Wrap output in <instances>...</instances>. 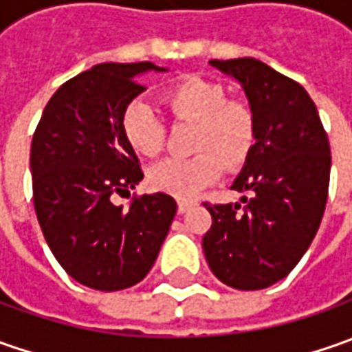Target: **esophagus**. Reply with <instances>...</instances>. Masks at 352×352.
Segmentation results:
<instances>
[{"label":"esophagus","instance_id":"obj_1","mask_svg":"<svg viewBox=\"0 0 352 352\" xmlns=\"http://www.w3.org/2000/svg\"><path fill=\"white\" fill-rule=\"evenodd\" d=\"M192 206H194L192 199H178V211H180V213H186Z\"/></svg>","mask_w":352,"mask_h":352}]
</instances>
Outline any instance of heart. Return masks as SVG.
<instances>
[{
  "label": "heart",
  "mask_w": 352,
  "mask_h": 352,
  "mask_svg": "<svg viewBox=\"0 0 352 352\" xmlns=\"http://www.w3.org/2000/svg\"><path fill=\"white\" fill-rule=\"evenodd\" d=\"M162 105L176 121L196 123L192 158H164L148 170V184L176 197L196 196L227 166H239L254 142V116L245 103L229 102L223 86L188 78L162 91ZM125 139L142 156L164 146V123L148 103L133 102L123 116Z\"/></svg>",
  "instance_id": "obj_1"
}]
</instances>
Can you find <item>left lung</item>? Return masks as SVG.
I'll list each match as a JSON object with an SVG mask.
<instances>
[{
    "label": "left lung",
    "instance_id": "1",
    "mask_svg": "<svg viewBox=\"0 0 352 352\" xmlns=\"http://www.w3.org/2000/svg\"><path fill=\"white\" fill-rule=\"evenodd\" d=\"M243 88L254 144L231 190L235 204L211 206L204 252L211 272L235 290H263L286 278L318 233L331 148L318 107L298 82L254 58L210 60Z\"/></svg>",
    "mask_w": 352,
    "mask_h": 352
}]
</instances>
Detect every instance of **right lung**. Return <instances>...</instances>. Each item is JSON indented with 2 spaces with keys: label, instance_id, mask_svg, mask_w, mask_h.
I'll use <instances>...</instances> for the list:
<instances>
[{
  "label": "right lung",
  "instance_id": "1",
  "mask_svg": "<svg viewBox=\"0 0 352 352\" xmlns=\"http://www.w3.org/2000/svg\"><path fill=\"white\" fill-rule=\"evenodd\" d=\"M166 72L153 62L96 64L56 89L31 144L36 219L60 266L102 292L139 284L153 268L176 215L156 192L116 206L142 180L123 133V116L141 91L137 78Z\"/></svg>",
  "mask_w": 352,
  "mask_h": 352
}]
</instances>
